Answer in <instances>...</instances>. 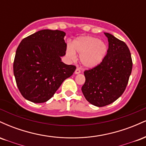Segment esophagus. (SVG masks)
Wrapping results in <instances>:
<instances>
[{"mask_svg":"<svg viewBox=\"0 0 146 146\" xmlns=\"http://www.w3.org/2000/svg\"><path fill=\"white\" fill-rule=\"evenodd\" d=\"M81 73V70H80L79 68H77L76 69H75V74H79V73Z\"/></svg>","mask_w":146,"mask_h":146,"instance_id":"obj_1","label":"esophagus"}]
</instances>
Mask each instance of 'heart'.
Segmentation results:
<instances>
[{"instance_id":"obj_1","label":"heart","mask_w":146,"mask_h":146,"mask_svg":"<svg viewBox=\"0 0 146 146\" xmlns=\"http://www.w3.org/2000/svg\"><path fill=\"white\" fill-rule=\"evenodd\" d=\"M108 51L104 42L92 36H82L73 41L72 47L68 46L66 54L71 60L76 59V53L80 55V62L85 67H95L103 61Z\"/></svg>"}]
</instances>
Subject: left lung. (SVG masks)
<instances>
[{"instance_id": "obj_1", "label": "left lung", "mask_w": 146, "mask_h": 146, "mask_svg": "<svg viewBox=\"0 0 146 146\" xmlns=\"http://www.w3.org/2000/svg\"><path fill=\"white\" fill-rule=\"evenodd\" d=\"M108 49L104 59L95 67L86 70L82 91L86 100L95 106H107L123 94L132 68L130 50L124 42L105 33Z\"/></svg>"}]
</instances>
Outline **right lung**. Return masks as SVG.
<instances>
[{
    "mask_svg": "<svg viewBox=\"0 0 146 146\" xmlns=\"http://www.w3.org/2000/svg\"><path fill=\"white\" fill-rule=\"evenodd\" d=\"M64 31L44 29L25 38L15 56L16 84L26 100L44 103L50 100L66 78L76 69L61 61L66 54Z\"/></svg>",
    "mask_w": 146,
    "mask_h": 146,
    "instance_id": "right-lung-1",
    "label": "right lung"
}]
</instances>
